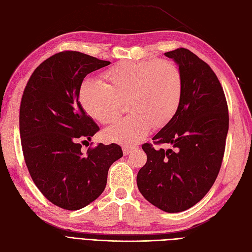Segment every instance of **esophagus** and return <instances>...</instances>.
Instances as JSON below:
<instances>
[{
	"label": "esophagus",
	"instance_id": "esophagus-1",
	"mask_svg": "<svg viewBox=\"0 0 252 252\" xmlns=\"http://www.w3.org/2000/svg\"><path fill=\"white\" fill-rule=\"evenodd\" d=\"M132 147H129V146H124L123 147V154H124V156H128L129 154H130V152L132 151Z\"/></svg>",
	"mask_w": 252,
	"mask_h": 252
}]
</instances>
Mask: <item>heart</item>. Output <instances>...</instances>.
<instances>
[{
	"label": "heart",
	"instance_id": "obj_1",
	"mask_svg": "<svg viewBox=\"0 0 252 252\" xmlns=\"http://www.w3.org/2000/svg\"><path fill=\"white\" fill-rule=\"evenodd\" d=\"M104 84L87 79L80 88L83 108L97 122L109 124L127 101L129 116L104 131L110 142L133 145L150 128L165 125L177 111L183 94V74L169 60L123 61L104 72Z\"/></svg>",
	"mask_w": 252,
	"mask_h": 252
}]
</instances>
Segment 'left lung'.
<instances>
[{
  "instance_id": "8db88e82",
  "label": "left lung",
  "mask_w": 252,
  "mask_h": 252,
  "mask_svg": "<svg viewBox=\"0 0 252 252\" xmlns=\"http://www.w3.org/2000/svg\"><path fill=\"white\" fill-rule=\"evenodd\" d=\"M183 74L179 107L154 139L172 149L142 148L147 162L136 184L149 203L165 212L189 209L200 202L215 183L225 150L229 126L224 90L207 63L185 48L165 52Z\"/></svg>"
}]
</instances>
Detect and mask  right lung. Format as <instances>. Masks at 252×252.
Here are the masks:
<instances>
[{"label":"right lung","instance_id":"obj_1","mask_svg":"<svg viewBox=\"0 0 252 252\" xmlns=\"http://www.w3.org/2000/svg\"><path fill=\"white\" fill-rule=\"evenodd\" d=\"M109 64L78 51L59 52L36 67L22 96L20 133L28 171L45 197L63 209L79 210L96 200L109 167L123 157L117 144L81 150L98 130L79 101L82 82Z\"/></svg>","mask_w":252,"mask_h":252}]
</instances>
